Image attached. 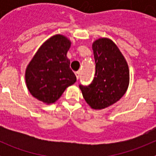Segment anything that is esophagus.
<instances>
[{
    "label": "esophagus",
    "mask_w": 156,
    "mask_h": 156,
    "mask_svg": "<svg viewBox=\"0 0 156 156\" xmlns=\"http://www.w3.org/2000/svg\"><path fill=\"white\" fill-rule=\"evenodd\" d=\"M75 74H76V76L77 80L79 79V78H80V72H79V71L76 72V73H75Z\"/></svg>",
    "instance_id": "esophagus-1"
}]
</instances>
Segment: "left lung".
Returning <instances> with one entry per match:
<instances>
[{
    "label": "left lung",
    "instance_id": "left-lung-1",
    "mask_svg": "<svg viewBox=\"0 0 156 156\" xmlns=\"http://www.w3.org/2000/svg\"><path fill=\"white\" fill-rule=\"evenodd\" d=\"M95 60L94 78L87 86L80 84L83 97L94 109L113 105L128 88L129 73L127 63L115 43L100 38L93 43Z\"/></svg>",
    "mask_w": 156,
    "mask_h": 156
}]
</instances>
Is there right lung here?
Wrapping results in <instances>:
<instances>
[{"label": "right lung", "instance_id": "1", "mask_svg": "<svg viewBox=\"0 0 156 156\" xmlns=\"http://www.w3.org/2000/svg\"><path fill=\"white\" fill-rule=\"evenodd\" d=\"M70 45V41L64 36H53L38 49L27 66V88L44 103L55 102L66 87L76 81L66 57Z\"/></svg>", "mask_w": 156, "mask_h": 156}]
</instances>
